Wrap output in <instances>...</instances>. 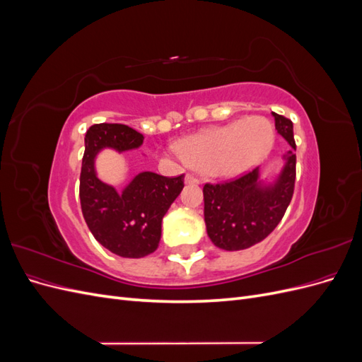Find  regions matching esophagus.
<instances>
[{"label": "esophagus", "instance_id": "esophagus-1", "mask_svg": "<svg viewBox=\"0 0 362 362\" xmlns=\"http://www.w3.org/2000/svg\"><path fill=\"white\" fill-rule=\"evenodd\" d=\"M201 180L198 177H194V175L192 173H187L185 175V184H199Z\"/></svg>", "mask_w": 362, "mask_h": 362}]
</instances>
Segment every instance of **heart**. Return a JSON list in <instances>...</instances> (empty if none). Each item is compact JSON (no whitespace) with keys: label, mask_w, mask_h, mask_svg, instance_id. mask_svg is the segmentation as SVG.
Here are the masks:
<instances>
[{"label":"heart","mask_w":362,"mask_h":362,"mask_svg":"<svg viewBox=\"0 0 362 362\" xmlns=\"http://www.w3.org/2000/svg\"><path fill=\"white\" fill-rule=\"evenodd\" d=\"M267 119L252 116L196 133L180 144L182 158L216 177L231 178L264 158L273 145Z\"/></svg>","instance_id":"obj_1"}]
</instances>
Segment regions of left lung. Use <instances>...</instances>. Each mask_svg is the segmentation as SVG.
Listing matches in <instances>:
<instances>
[{"mask_svg":"<svg viewBox=\"0 0 362 362\" xmlns=\"http://www.w3.org/2000/svg\"><path fill=\"white\" fill-rule=\"evenodd\" d=\"M278 133L290 146L284 168L273 182L259 180V168L234 181L204 185V218L211 242L225 250H242L262 242L286 214L296 180L293 122L278 113Z\"/></svg>","mask_w":362,"mask_h":362,"instance_id":"8db88e82","label":"left lung"}]
</instances>
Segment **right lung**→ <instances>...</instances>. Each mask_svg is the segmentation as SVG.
I'll use <instances>...</instances> for the list:
<instances>
[{
    "instance_id": "obj_1",
    "label": "right lung",
    "mask_w": 362,
    "mask_h": 362,
    "mask_svg": "<svg viewBox=\"0 0 362 362\" xmlns=\"http://www.w3.org/2000/svg\"><path fill=\"white\" fill-rule=\"evenodd\" d=\"M144 136L122 124H96L87 129L80 175V201L90 233L105 249L124 258L152 254L160 243L161 221L184 187L175 178L140 172L122 192L103 182L95 158L105 148L117 152L137 149Z\"/></svg>"
}]
</instances>
